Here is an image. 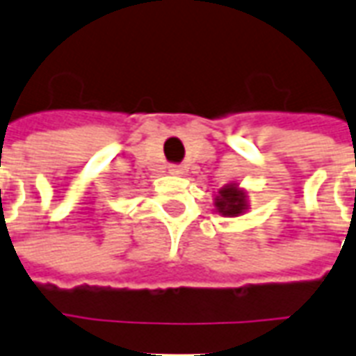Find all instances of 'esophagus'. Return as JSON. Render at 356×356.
<instances>
[{"label":"esophagus","mask_w":356,"mask_h":356,"mask_svg":"<svg viewBox=\"0 0 356 356\" xmlns=\"http://www.w3.org/2000/svg\"><path fill=\"white\" fill-rule=\"evenodd\" d=\"M171 175H175V177H181V175H185V168L183 165H170V170H168Z\"/></svg>","instance_id":"esophagus-1"}]
</instances>
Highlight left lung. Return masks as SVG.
<instances>
[{"instance_id":"8db88e82","label":"left lung","mask_w":356,"mask_h":356,"mask_svg":"<svg viewBox=\"0 0 356 356\" xmlns=\"http://www.w3.org/2000/svg\"><path fill=\"white\" fill-rule=\"evenodd\" d=\"M213 206H216L217 213H221L223 217L244 216L250 209L248 193L244 188H240L238 183H229L217 191Z\"/></svg>"}]
</instances>
